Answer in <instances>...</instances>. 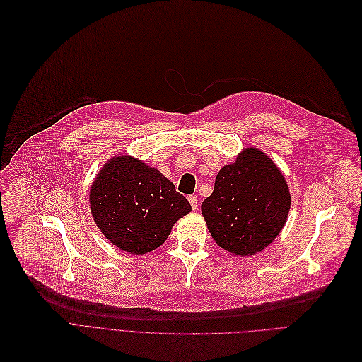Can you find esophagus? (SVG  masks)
I'll list each match as a JSON object with an SVG mask.
<instances>
[{
	"mask_svg": "<svg viewBox=\"0 0 362 362\" xmlns=\"http://www.w3.org/2000/svg\"><path fill=\"white\" fill-rule=\"evenodd\" d=\"M188 202H190L193 211L197 209V197L196 196H188Z\"/></svg>",
	"mask_w": 362,
	"mask_h": 362,
	"instance_id": "34e87169",
	"label": "esophagus"
}]
</instances>
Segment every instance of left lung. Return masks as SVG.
<instances>
[{"label":"left lung","mask_w":362,"mask_h":362,"mask_svg":"<svg viewBox=\"0 0 362 362\" xmlns=\"http://www.w3.org/2000/svg\"><path fill=\"white\" fill-rule=\"evenodd\" d=\"M290 209V192L280 169L265 153L246 148L215 178L202 214L218 246L233 255L261 252L279 235Z\"/></svg>","instance_id":"8db88e82"}]
</instances>
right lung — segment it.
Here are the masks:
<instances>
[{
  "label": "right lung",
  "instance_id": "obj_1",
  "mask_svg": "<svg viewBox=\"0 0 362 362\" xmlns=\"http://www.w3.org/2000/svg\"><path fill=\"white\" fill-rule=\"evenodd\" d=\"M91 214L110 242L143 255L158 249L172 226L192 211L158 169L129 156L109 160L90 190Z\"/></svg>",
  "mask_w": 362,
  "mask_h": 362
}]
</instances>
